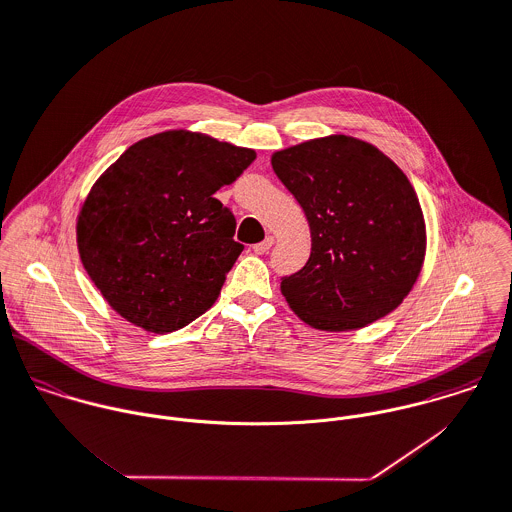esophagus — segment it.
Wrapping results in <instances>:
<instances>
[{"instance_id": "esophagus-1", "label": "esophagus", "mask_w": 512, "mask_h": 512, "mask_svg": "<svg viewBox=\"0 0 512 512\" xmlns=\"http://www.w3.org/2000/svg\"><path fill=\"white\" fill-rule=\"evenodd\" d=\"M272 244H274V238H272V236H266V240H262V242H258V244L252 246V252H256V254H266V252L272 248Z\"/></svg>"}]
</instances>
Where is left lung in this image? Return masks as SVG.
<instances>
[{
  "label": "left lung",
  "mask_w": 512,
  "mask_h": 512,
  "mask_svg": "<svg viewBox=\"0 0 512 512\" xmlns=\"http://www.w3.org/2000/svg\"><path fill=\"white\" fill-rule=\"evenodd\" d=\"M272 169L304 208L306 266L280 290L294 314L322 332L361 330L413 290L427 230L415 188L377 147L347 135L272 155Z\"/></svg>",
  "instance_id": "obj_1"
}]
</instances>
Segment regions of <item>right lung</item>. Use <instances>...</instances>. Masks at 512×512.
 Returning a JSON list of instances; mask_svg holds the SVG:
<instances>
[{"mask_svg": "<svg viewBox=\"0 0 512 512\" xmlns=\"http://www.w3.org/2000/svg\"><path fill=\"white\" fill-rule=\"evenodd\" d=\"M254 159L252 149L176 129L131 145L97 178L77 216V248L121 318L169 334L212 308L244 250L214 192Z\"/></svg>", "mask_w": 512, "mask_h": 512, "instance_id": "obj_1", "label": "right lung"}]
</instances>
